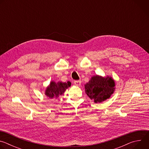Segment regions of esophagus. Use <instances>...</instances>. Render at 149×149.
<instances>
[{"instance_id":"1","label":"esophagus","mask_w":149,"mask_h":149,"mask_svg":"<svg viewBox=\"0 0 149 149\" xmlns=\"http://www.w3.org/2000/svg\"><path fill=\"white\" fill-rule=\"evenodd\" d=\"M74 83V84L75 85V86H81V80H78V81H75Z\"/></svg>"}]
</instances>
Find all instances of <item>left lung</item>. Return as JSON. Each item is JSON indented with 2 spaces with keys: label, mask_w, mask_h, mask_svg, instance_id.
Segmentation results:
<instances>
[{
  "label": "left lung",
  "mask_w": 149,
  "mask_h": 149,
  "mask_svg": "<svg viewBox=\"0 0 149 149\" xmlns=\"http://www.w3.org/2000/svg\"><path fill=\"white\" fill-rule=\"evenodd\" d=\"M115 84L111 77L96 75L85 85L87 95L95 102H101L109 98L114 91Z\"/></svg>",
  "instance_id": "obj_1"
}]
</instances>
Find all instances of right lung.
<instances>
[{
    "mask_svg": "<svg viewBox=\"0 0 149 149\" xmlns=\"http://www.w3.org/2000/svg\"><path fill=\"white\" fill-rule=\"evenodd\" d=\"M71 86V82H58L57 83L55 82H51L49 86L48 87L45 94L51 98L53 97H58L59 95H62L63 94L69 87Z\"/></svg>",
    "mask_w": 149,
    "mask_h": 149,
    "instance_id": "right-lung-1",
    "label": "right lung"
}]
</instances>
